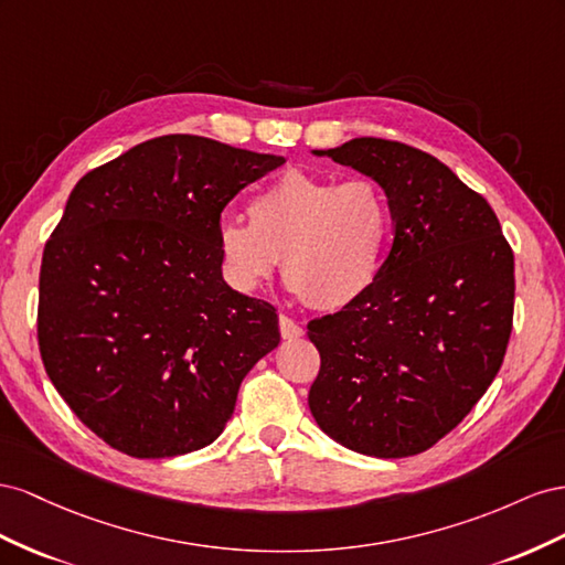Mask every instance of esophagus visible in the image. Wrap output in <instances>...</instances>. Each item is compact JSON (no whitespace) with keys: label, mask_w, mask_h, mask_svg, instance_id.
Instances as JSON below:
<instances>
[{"label":"esophagus","mask_w":565,"mask_h":565,"mask_svg":"<svg viewBox=\"0 0 565 565\" xmlns=\"http://www.w3.org/2000/svg\"><path fill=\"white\" fill-rule=\"evenodd\" d=\"M279 331H281V338H286V341H294V338H300L305 333L298 321L291 319L288 315H279Z\"/></svg>","instance_id":"obj_1"}]
</instances>
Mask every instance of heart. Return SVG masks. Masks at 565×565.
Here are the masks:
<instances>
[{
	"label": "heart",
	"instance_id": "b5f03b06",
	"mask_svg": "<svg viewBox=\"0 0 565 565\" xmlns=\"http://www.w3.org/2000/svg\"><path fill=\"white\" fill-rule=\"evenodd\" d=\"M248 220L217 227V253L227 279L253 291L281 257V277L315 310H338L372 286L385 238L391 201L372 177L286 170L255 193Z\"/></svg>",
	"mask_w": 565,
	"mask_h": 565
}]
</instances>
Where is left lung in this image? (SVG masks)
Returning a JSON list of instances; mask_svg holds the SVG:
<instances>
[{"mask_svg":"<svg viewBox=\"0 0 565 565\" xmlns=\"http://www.w3.org/2000/svg\"><path fill=\"white\" fill-rule=\"evenodd\" d=\"M315 153L385 189L393 241L364 296L308 324L321 358L310 412L360 455H422L463 422L504 362L513 250L490 203L426 151L362 137Z\"/></svg>","mask_w":565,"mask_h":565,"instance_id":"left-lung-1","label":"left lung"}]
</instances>
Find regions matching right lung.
<instances>
[{"label":"right lung","instance_id":"obj_1","mask_svg":"<svg viewBox=\"0 0 565 565\" xmlns=\"http://www.w3.org/2000/svg\"><path fill=\"white\" fill-rule=\"evenodd\" d=\"M281 163L166 135L71 191L42 255L38 343L58 395L118 452L211 445L241 381L279 345L277 308L224 284L217 227L236 193Z\"/></svg>","mask_w":565,"mask_h":565}]
</instances>
